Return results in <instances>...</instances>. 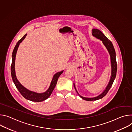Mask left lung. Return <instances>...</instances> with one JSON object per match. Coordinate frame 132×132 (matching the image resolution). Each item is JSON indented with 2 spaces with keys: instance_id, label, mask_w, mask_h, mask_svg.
<instances>
[{
  "instance_id": "1",
  "label": "left lung",
  "mask_w": 132,
  "mask_h": 132,
  "mask_svg": "<svg viewBox=\"0 0 132 132\" xmlns=\"http://www.w3.org/2000/svg\"><path fill=\"white\" fill-rule=\"evenodd\" d=\"M92 35L96 37L97 39H99L101 40L103 43L104 44V45L105 46L106 49H108L110 55L111 57V68H112V71H111V77L110 80L109 81V83L106 86V89L105 90L102 92L100 95H99L97 96L94 97H84L82 96H81L78 92V91L76 90V88L75 87V84H74L75 88L78 94V95L83 100H86V101H95L99 99H101L102 98H103L104 96L106 95V94L108 93L109 91L110 90L111 87L112 86L113 82L115 80V78L116 77V72H117V63H116V53H115V51L114 49V48L113 47V44L112 42L108 39L107 37H105V36L102 33L100 30H99L98 29H92Z\"/></svg>"
}]
</instances>
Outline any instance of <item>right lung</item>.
<instances>
[{"instance_id":"obj_1","label":"right lung","mask_w":132,"mask_h":132,"mask_svg":"<svg viewBox=\"0 0 132 132\" xmlns=\"http://www.w3.org/2000/svg\"><path fill=\"white\" fill-rule=\"evenodd\" d=\"M26 36H27V34L24 35L23 37L18 41L15 47H14L13 50L12 55V63L11 65V77H12L13 82L14 85H16L17 89L21 93V94L26 99L31 101H34V102H42L43 101L46 100L50 96V95L51 94L52 91L54 89V87H55L59 77L60 75L62 73L63 71L59 72L54 75L49 89L44 93H38L35 92H32L27 89L23 86H22L21 84V83L18 81V80L16 78L15 69H14V64H15V59H16V53H17L18 47L19 46V44L24 40Z\"/></svg>"}]
</instances>
